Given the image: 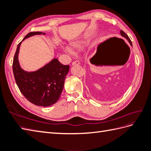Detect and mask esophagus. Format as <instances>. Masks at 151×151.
Instances as JSON below:
<instances>
[{
  "label": "esophagus",
  "instance_id": "1",
  "mask_svg": "<svg viewBox=\"0 0 151 151\" xmlns=\"http://www.w3.org/2000/svg\"><path fill=\"white\" fill-rule=\"evenodd\" d=\"M80 64V62H78V60H75L74 61V62H73L72 63V65H79Z\"/></svg>",
  "mask_w": 151,
  "mask_h": 151
}]
</instances>
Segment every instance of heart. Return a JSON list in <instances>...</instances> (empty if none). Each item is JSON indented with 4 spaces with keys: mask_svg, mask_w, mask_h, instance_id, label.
<instances>
[{
    "mask_svg": "<svg viewBox=\"0 0 151 151\" xmlns=\"http://www.w3.org/2000/svg\"><path fill=\"white\" fill-rule=\"evenodd\" d=\"M82 46V42L80 41H75L72 43V47L74 48H79ZM65 50H66V52H67L69 54H72L73 53V49L72 48L69 47V46H67L65 47Z\"/></svg>",
    "mask_w": 151,
    "mask_h": 151,
    "instance_id": "1",
    "label": "heart"
}]
</instances>
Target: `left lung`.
Instances as JSON below:
<instances>
[{
	"instance_id": "1",
	"label": "left lung",
	"mask_w": 151,
	"mask_h": 151,
	"mask_svg": "<svg viewBox=\"0 0 151 151\" xmlns=\"http://www.w3.org/2000/svg\"><path fill=\"white\" fill-rule=\"evenodd\" d=\"M120 33H121V36H123V37H124V38H126V39L127 40V41H129V43L130 44V45H131V46H132V41H131V40H130V38L129 37V36H127V35L126 34H125V33L124 32H123V30H121V32H120Z\"/></svg>"
}]
</instances>
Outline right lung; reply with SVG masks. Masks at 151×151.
Instances as JSON below:
<instances>
[{"mask_svg": "<svg viewBox=\"0 0 151 151\" xmlns=\"http://www.w3.org/2000/svg\"><path fill=\"white\" fill-rule=\"evenodd\" d=\"M37 34L45 33L32 32L22 41ZM21 44V42L17 45L12 65L14 78L19 90L28 101L36 106L47 107L55 104L62 93L69 65H64L58 60L54 58L36 71H25L21 69L18 60Z\"/></svg>", "mask_w": 151, "mask_h": 151, "instance_id": "right-lung-1", "label": "right lung"}]
</instances>
